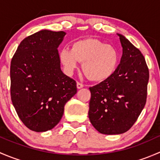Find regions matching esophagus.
Segmentation results:
<instances>
[{"instance_id":"obj_1","label":"esophagus","mask_w":160,"mask_h":160,"mask_svg":"<svg viewBox=\"0 0 160 160\" xmlns=\"http://www.w3.org/2000/svg\"><path fill=\"white\" fill-rule=\"evenodd\" d=\"M77 88H78V89H80V88H83V83H80V82H77Z\"/></svg>"}]
</instances>
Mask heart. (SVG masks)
<instances>
[{"label":"heart","mask_w":160,"mask_h":160,"mask_svg":"<svg viewBox=\"0 0 160 160\" xmlns=\"http://www.w3.org/2000/svg\"><path fill=\"white\" fill-rule=\"evenodd\" d=\"M59 59L68 74L83 62L82 69L91 81L102 82L113 75L119 61L118 50L96 38L77 40L72 44V49L64 48L59 52Z\"/></svg>","instance_id":"1"}]
</instances>
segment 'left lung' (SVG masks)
<instances>
[{"label":"left lung","mask_w":160,"mask_h":160,"mask_svg":"<svg viewBox=\"0 0 160 160\" xmlns=\"http://www.w3.org/2000/svg\"><path fill=\"white\" fill-rule=\"evenodd\" d=\"M118 35L123 48L120 64L111 77L89 88V119L100 133L105 135L129 130L147 98L149 72L146 59L139 49Z\"/></svg>","instance_id":"8db88e82"}]
</instances>
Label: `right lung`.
<instances>
[{"label":"right lung","mask_w":160,"mask_h":160,"mask_svg":"<svg viewBox=\"0 0 160 160\" xmlns=\"http://www.w3.org/2000/svg\"><path fill=\"white\" fill-rule=\"evenodd\" d=\"M66 33L42 30L26 37L11 62V98L24 125L35 132L54 128L77 83L60 69L58 46Z\"/></svg>","instance_id":"1"}]
</instances>
